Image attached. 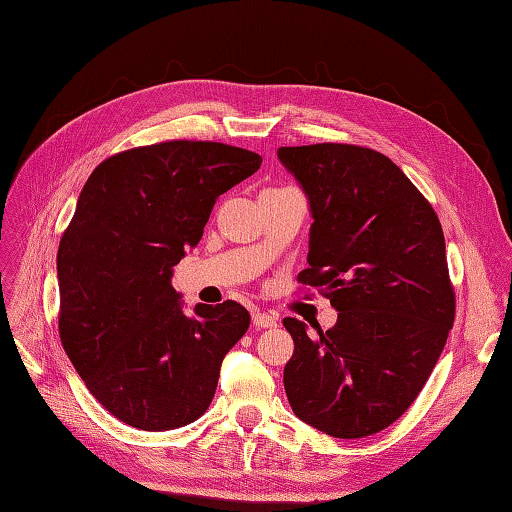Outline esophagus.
Instances as JSON below:
<instances>
[{"instance_id":"esophagus-1","label":"esophagus","mask_w":512,"mask_h":512,"mask_svg":"<svg viewBox=\"0 0 512 512\" xmlns=\"http://www.w3.org/2000/svg\"><path fill=\"white\" fill-rule=\"evenodd\" d=\"M279 318L274 313H266V311H255L253 313V326L255 329H274L277 326Z\"/></svg>"}]
</instances>
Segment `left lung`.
Masks as SVG:
<instances>
[{"instance_id":"left-lung-1","label":"left lung","mask_w":512,"mask_h":512,"mask_svg":"<svg viewBox=\"0 0 512 512\" xmlns=\"http://www.w3.org/2000/svg\"><path fill=\"white\" fill-rule=\"evenodd\" d=\"M307 194L309 268L337 309L333 329L285 318L283 370L296 417L337 439L381 432L409 409L454 324V290L435 209L387 155L355 144L281 147Z\"/></svg>"}]
</instances>
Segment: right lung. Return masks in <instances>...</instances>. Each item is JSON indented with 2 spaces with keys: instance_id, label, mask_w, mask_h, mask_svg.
<instances>
[{
  "instance_id": "right-lung-1",
  "label": "right lung",
  "mask_w": 512,
  "mask_h": 512,
  "mask_svg": "<svg viewBox=\"0 0 512 512\" xmlns=\"http://www.w3.org/2000/svg\"><path fill=\"white\" fill-rule=\"evenodd\" d=\"M259 166L240 147L170 140L108 157L82 188L58 248V329L88 391L121 422L173 430L212 402L251 316L235 300L186 313L170 277L218 196Z\"/></svg>"
}]
</instances>
